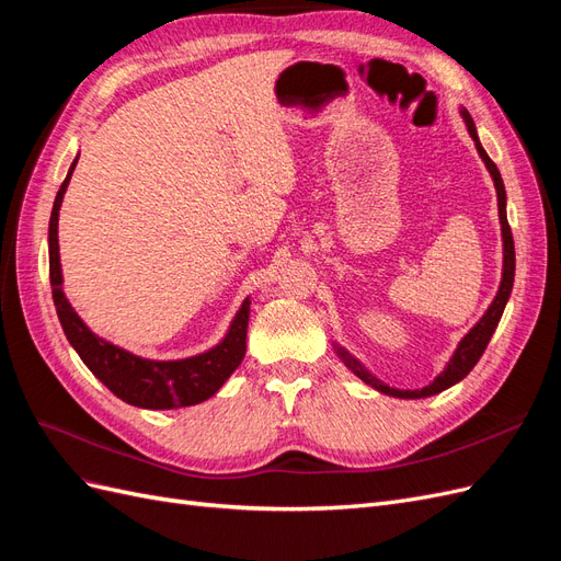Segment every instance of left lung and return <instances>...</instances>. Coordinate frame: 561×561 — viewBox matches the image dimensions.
I'll return each instance as SVG.
<instances>
[{
	"label": "left lung",
	"instance_id": "1",
	"mask_svg": "<svg viewBox=\"0 0 561 561\" xmlns=\"http://www.w3.org/2000/svg\"><path fill=\"white\" fill-rule=\"evenodd\" d=\"M461 114H463V118H466V126H468L470 138L474 140V147H478V151H480V157H482V161H484V165H486L489 175L494 178L496 196H499L501 233H503V280H501L499 293H496L494 301H491V307L486 309V313L480 318L478 325H474V328L461 339V344H458V348L454 351L451 360L447 363L443 375H439V377H437L433 383H428V386L416 388V390L390 388V386H386L383 381H379L377 377H371L369 371H367L358 360H355L353 355H348L344 348H336L339 358L344 360V365L353 371L355 377H360L367 386L377 388V390H381V393L393 396V398H407V400L431 398V396H435V393H443L445 388L458 383L463 377H468V371H470L474 365H478V360L482 358V353H484V348H486V344H489V339H491V334H494V330H496V325H499V320H501V316H503L507 297H511V293H513V283H515V243H513V231H511V225H507V215H505V186H503V180H501V173H499L496 163L489 159L484 147L480 145L478 130H474V124H472L470 114H468L466 110H463Z\"/></svg>",
	"mask_w": 561,
	"mask_h": 561
}]
</instances>
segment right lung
Masks as SVG:
<instances>
[{"label":"right lung","mask_w":561,"mask_h":561,"mask_svg":"<svg viewBox=\"0 0 561 561\" xmlns=\"http://www.w3.org/2000/svg\"><path fill=\"white\" fill-rule=\"evenodd\" d=\"M77 159L70 165V173H67V178L60 184L48 222V276L50 287H54V304L67 342L75 346L83 365H87L116 398H122L128 404L142 407V410H178V407H192L213 398L217 390L222 388V383L233 375V369L245 358L250 299L241 304V309L236 313L222 342L206 353L194 355V358L147 360L93 334L83 325V320L77 316V311L70 307V301H67L62 293V271L58 252V213Z\"/></svg>","instance_id":"1"}]
</instances>
